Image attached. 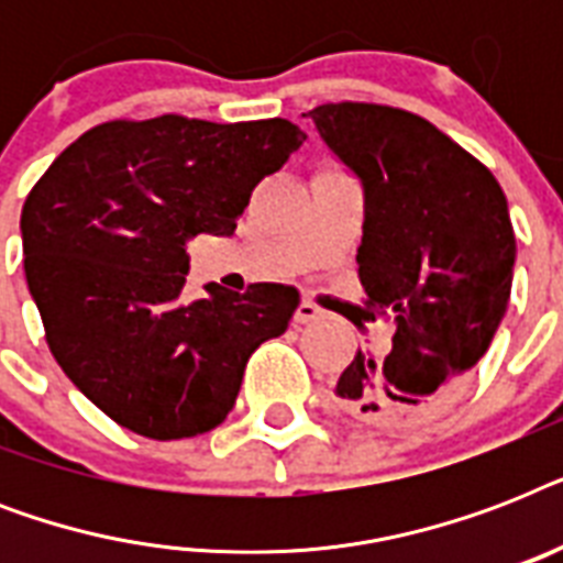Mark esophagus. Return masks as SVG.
Returning a JSON list of instances; mask_svg holds the SVG:
<instances>
[{
	"label": "esophagus",
	"instance_id": "obj_1",
	"mask_svg": "<svg viewBox=\"0 0 563 563\" xmlns=\"http://www.w3.org/2000/svg\"><path fill=\"white\" fill-rule=\"evenodd\" d=\"M321 318H324V309L312 303V300H300L298 312H295L298 324H312V321H321Z\"/></svg>",
	"mask_w": 563,
	"mask_h": 563
}]
</instances>
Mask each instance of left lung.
<instances>
[{
  "mask_svg": "<svg viewBox=\"0 0 563 563\" xmlns=\"http://www.w3.org/2000/svg\"><path fill=\"white\" fill-rule=\"evenodd\" d=\"M303 117L362 180L360 280L365 303L394 324L391 351L356 353L335 397L374 427L429 418L467 383L506 316L517 256L506 192L418 113L339 101Z\"/></svg>",
  "mask_w": 563,
  "mask_h": 563,
  "instance_id": "8db88e82",
  "label": "left lung"
}]
</instances>
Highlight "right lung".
<instances>
[{
	"label": "right lung",
	"instance_id": "obj_1",
	"mask_svg": "<svg viewBox=\"0 0 563 563\" xmlns=\"http://www.w3.org/2000/svg\"><path fill=\"white\" fill-rule=\"evenodd\" d=\"M307 134L289 119H113L60 152L22 203V265L75 388L154 441L210 432L251 353L286 333L298 289L210 283L184 300L187 242L233 236L251 192Z\"/></svg>",
	"mask_w": 563,
	"mask_h": 563
}]
</instances>
